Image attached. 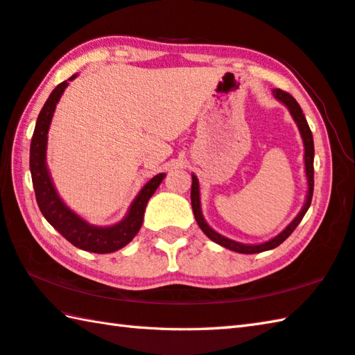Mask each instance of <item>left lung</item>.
I'll list each match as a JSON object with an SVG mask.
<instances>
[{"label":"left lung","instance_id":"8db88e82","mask_svg":"<svg viewBox=\"0 0 355 355\" xmlns=\"http://www.w3.org/2000/svg\"><path fill=\"white\" fill-rule=\"evenodd\" d=\"M272 95L282 104H284V106L288 107L291 116L294 118L297 128H298V130H300L303 146H304V173H306V182H308L306 200H304L302 211L297 214V217L291 221V223L284 227L279 235H275V237H272L268 241L259 243V245H246V243L231 240V239L225 237V235L218 234L217 231H214V229L207 225V221L203 217V212H201L200 183H198V178L192 173L191 203H192V211H193V215H196V220H197L200 229L212 241L217 243V245L223 246L226 249H231V251L239 252V254H259V252H265V251H269V249H274L279 245H282V243L294 232V229L298 226V223H300L302 218L304 217V214L308 212L309 206H311V200H312V192H314V140H312V132L308 126L306 118H304V115L302 112V107L298 106V103L294 100V96H291L288 92H283V90H280V89H272Z\"/></svg>","mask_w":355,"mask_h":355}]
</instances>
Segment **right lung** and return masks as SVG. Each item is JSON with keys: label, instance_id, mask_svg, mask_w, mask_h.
<instances>
[{"label": "right lung", "instance_id": "1", "mask_svg": "<svg viewBox=\"0 0 355 355\" xmlns=\"http://www.w3.org/2000/svg\"><path fill=\"white\" fill-rule=\"evenodd\" d=\"M76 76H78V73L72 75L69 81L75 80ZM67 86L69 83L62 81L52 90L43 109H41L37 124H35L31 141V173L35 197H37L38 207L41 214L44 215V218L73 246L95 254L115 252L130 243L140 231L146 205L155 193L157 187L162 184L166 173H158L141 187L134 201L130 203L128 214L115 225L96 226L73 212L61 200L57 189H55L46 162L49 128H51L55 107H57L61 95L64 94Z\"/></svg>", "mask_w": 355, "mask_h": 355}]
</instances>
